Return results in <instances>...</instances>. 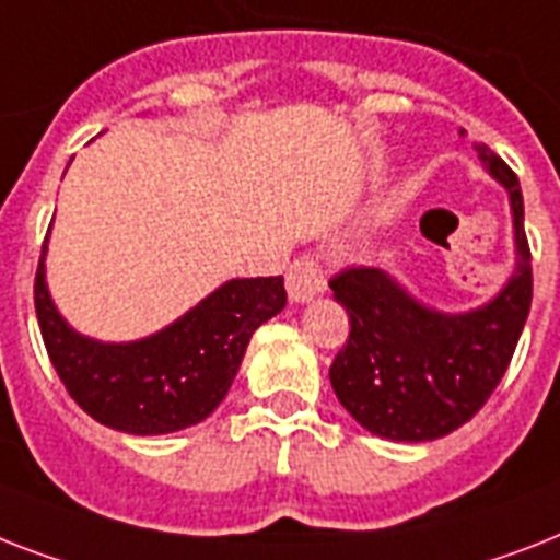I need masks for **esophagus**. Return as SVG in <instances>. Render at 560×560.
I'll use <instances>...</instances> for the list:
<instances>
[{"label":"esophagus","instance_id":"obj_1","mask_svg":"<svg viewBox=\"0 0 560 560\" xmlns=\"http://www.w3.org/2000/svg\"><path fill=\"white\" fill-rule=\"evenodd\" d=\"M326 289L324 268L317 266L312 257H298L289 266V275H285V292L294 303L312 301L315 294H320Z\"/></svg>","mask_w":560,"mask_h":560}]
</instances>
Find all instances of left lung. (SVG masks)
<instances>
[{"label":"left lung","instance_id":"obj_1","mask_svg":"<svg viewBox=\"0 0 560 560\" xmlns=\"http://www.w3.org/2000/svg\"><path fill=\"white\" fill-rule=\"evenodd\" d=\"M477 153L512 205L517 262L494 301L448 315L416 301L382 268H343L329 280L350 315V338L329 366V382L352 419L384 440H440L468 422L506 373L529 317L521 182L486 144Z\"/></svg>","mask_w":560,"mask_h":560}]
</instances>
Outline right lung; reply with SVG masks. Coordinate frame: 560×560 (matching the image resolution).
<instances>
[{
	"label": "right lung",
	"instance_id": "obj_1",
	"mask_svg": "<svg viewBox=\"0 0 560 560\" xmlns=\"http://www.w3.org/2000/svg\"><path fill=\"white\" fill-rule=\"evenodd\" d=\"M46 245L34 280L43 341L66 390L92 419L136 436L208 419L225 399L257 326L285 306L283 277L228 280L161 332L103 343L74 332L46 283Z\"/></svg>",
	"mask_w": 560,
	"mask_h": 560
}]
</instances>
